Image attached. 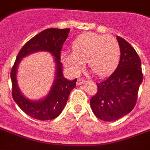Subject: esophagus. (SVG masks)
Returning <instances> with one entry per match:
<instances>
[{
  "mask_svg": "<svg viewBox=\"0 0 150 150\" xmlns=\"http://www.w3.org/2000/svg\"><path fill=\"white\" fill-rule=\"evenodd\" d=\"M86 83V81H85L84 79H77V85H81V84H83V83Z\"/></svg>",
  "mask_w": 150,
  "mask_h": 150,
  "instance_id": "esophagus-1",
  "label": "esophagus"
}]
</instances>
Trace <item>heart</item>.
I'll list each match as a JSON object with an SVG mask.
<instances>
[{
  "label": "heart",
  "instance_id": "b5f03b06",
  "mask_svg": "<svg viewBox=\"0 0 150 150\" xmlns=\"http://www.w3.org/2000/svg\"><path fill=\"white\" fill-rule=\"evenodd\" d=\"M72 51H62V60L70 71L77 75L85 62L98 76L110 75L118 65L120 49L117 40L111 35L88 32L72 42Z\"/></svg>",
  "mask_w": 150,
  "mask_h": 150
}]
</instances>
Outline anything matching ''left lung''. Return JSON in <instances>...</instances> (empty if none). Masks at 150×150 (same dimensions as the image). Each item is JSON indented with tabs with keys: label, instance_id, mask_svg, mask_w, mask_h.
<instances>
[{
	"label": "left lung",
	"instance_id": "1",
	"mask_svg": "<svg viewBox=\"0 0 150 150\" xmlns=\"http://www.w3.org/2000/svg\"><path fill=\"white\" fill-rule=\"evenodd\" d=\"M116 39L120 49L119 64L106 80L96 83L98 91L90 100L96 116L104 121L116 120L133 109L143 80L137 53L122 38Z\"/></svg>",
	"mask_w": 150,
	"mask_h": 150
}]
</instances>
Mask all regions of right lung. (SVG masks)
<instances>
[{"label": "right lung", "instance_id": "right-lung-1", "mask_svg": "<svg viewBox=\"0 0 150 150\" xmlns=\"http://www.w3.org/2000/svg\"><path fill=\"white\" fill-rule=\"evenodd\" d=\"M70 29L50 28L25 43L18 53L11 71L12 95L19 108L28 116L39 120H48L60 115L68 100L69 95L76 86L77 79L68 80L62 74V64L60 62V52L62 45L68 37ZM38 51H46L54 57L56 63V76L48 94L42 99L31 101L24 96L19 89L16 72L22 59Z\"/></svg>", "mask_w": 150, "mask_h": 150}]
</instances>
